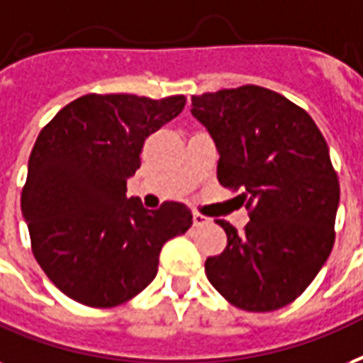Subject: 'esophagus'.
<instances>
[{
	"label": "esophagus",
	"instance_id": "obj_1",
	"mask_svg": "<svg viewBox=\"0 0 363 363\" xmlns=\"http://www.w3.org/2000/svg\"><path fill=\"white\" fill-rule=\"evenodd\" d=\"M192 223L194 226H203V225H209V218L206 215H201V213L194 211L192 213Z\"/></svg>",
	"mask_w": 363,
	"mask_h": 363
}]
</instances>
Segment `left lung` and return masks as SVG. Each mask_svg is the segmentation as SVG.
<instances>
[{
  "instance_id": "1",
  "label": "left lung",
  "mask_w": 363,
  "mask_h": 363,
  "mask_svg": "<svg viewBox=\"0 0 363 363\" xmlns=\"http://www.w3.org/2000/svg\"><path fill=\"white\" fill-rule=\"evenodd\" d=\"M192 116L218 150V182L242 190L249 223L206 261L207 280L247 312H272L311 286L335 242L339 179L325 138L280 93L242 85L192 96Z\"/></svg>"
}]
</instances>
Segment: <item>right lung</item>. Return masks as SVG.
<instances>
[{
  "instance_id": "add662e5",
  "label": "right lung",
  "mask_w": 363,
  "mask_h": 363,
  "mask_svg": "<svg viewBox=\"0 0 363 363\" xmlns=\"http://www.w3.org/2000/svg\"><path fill=\"white\" fill-rule=\"evenodd\" d=\"M184 95H83L38 135L21 207L47 278L77 303L110 308L143 291L160 251L192 226L184 203L127 198L145 140L181 114Z\"/></svg>"
}]
</instances>
